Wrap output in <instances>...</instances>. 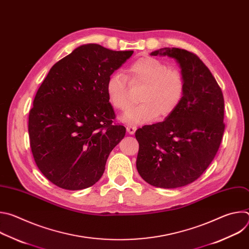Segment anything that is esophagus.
<instances>
[{
    "label": "esophagus",
    "mask_w": 249,
    "mask_h": 249,
    "mask_svg": "<svg viewBox=\"0 0 249 249\" xmlns=\"http://www.w3.org/2000/svg\"><path fill=\"white\" fill-rule=\"evenodd\" d=\"M126 129H127V132H128L130 135H133V134H135V132H136V130H137V127H136V126H133V125H127Z\"/></svg>",
    "instance_id": "1"
}]
</instances>
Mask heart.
Instances as JSON below:
<instances>
[{
  "mask_svg": "<svg viewBox=\"0 0 249 249\" xmlns=\"http://www.w3.org/2000/svg\"><path fill=\"white\" fill-rule=\"evenodd\" d=\"M128 79L120 72L109 76L105 89L108 100L119 111L132 105L131 87L142 88L139 100L142 102L128 110L123 120L130 124H142L170 116L178 107L185 91V81L180 71L168 68L162 61L143 56L134 61L128 69Z\"/></svg>",
  "mask_w": 249,
  "mask_h": 249,
  "instance_id": "obj_1",
  "label": "heart"
}]
</instances>
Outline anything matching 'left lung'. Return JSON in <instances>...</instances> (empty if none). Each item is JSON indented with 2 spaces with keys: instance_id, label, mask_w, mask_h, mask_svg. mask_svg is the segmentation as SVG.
Wrapping results in <instances>:
<instances>
[{
  "instance_id": "1",
  "label": "left lung",
  "mask_w": 249,
  "mask_h": 249,
  "mask_svg": "<svg viewBox=\"0 0 249 249\" xmlns=\"http://www.w3.org/2000/svg\"><path fill=\"white\" fill-rule=\"evenodd\" d=\"M179 64L185 81L183 98L164 121L136 131L137 169L146 182L160 188L192 183L214 160L225 131L221 88L197 55L179 48H160Z\"/></svg>"
}]
</instances>
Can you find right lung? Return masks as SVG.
<instances>
[{"mask_svg":"<svg viewBox=\"0 0 249 249\" xmlns=\"http://www.w3.org/2000/svg\"><path fill=\"white\" fill-rule=\"evenodd\" d=\"M133 52L82 45L57 62L38 89L28 117L30 148L39 170L58 187L92 186L124 138L126 128L113 124L105 86Z\"/></svg>","mask_w":249,"mask_h":249,"instance_id":"add662e5","label":"right lung"}]
</instances>
